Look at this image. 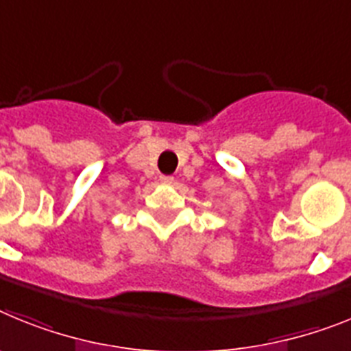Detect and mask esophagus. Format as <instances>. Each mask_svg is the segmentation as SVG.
I'll list each match as a JSON object with an SVG mask.
<instances>
[{"mask_svg":"<svg viewBox=\"0 0 351 351\" xmlns=\"http://www.w3.org/2000/svg\"><path fill=\"white\" fill-rule=\"evenodd\" d=\"M160 182H162V184H171V182H173V176L162 175V176H160Z\"/></svg>","mask_w":351,"mask_h":351,"instance_id":"1","label":"esophagus"}]
</instances>
